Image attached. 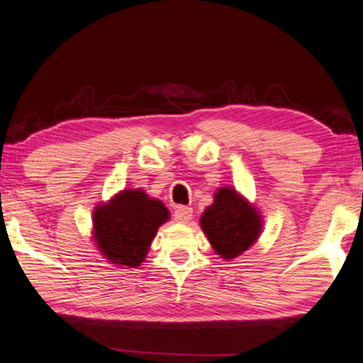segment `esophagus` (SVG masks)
Returning a JSON list of instances; mask_svg holds the SVG:
<instances>
[{
	"mask_svg": "<svg viewBox=\"0 0 363 363\" xmlns=\"http://www.w3.org/2000/svg\"><path fill=\"white\" fill-rule=\"evenodd\" d=\"M191 216H194V211H191V208H187V206H179V208L174 211V220L179 223L190 222Z\"/></svg>",
	"mask_w": 363,
	"mask_h": 363,
	"instance_id": "esophagus-1",
	"label": "esophagus"
}]
</instances>
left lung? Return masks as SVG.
<instances>
[{
    "mask_svg": "<svg viewBox=\"0 0 363 363\" xmlns=\"http://www.w3.org/2000/svg\"><path fill=\"white\" fill-rule=\"evenodd\" d=\"M200 225L216 253L223 259H233L257 242L262 218L236 190L220 187L214 203L203 212Z\"/></svg>",
    "mask_w": 363,
    "mask_h": 363,
    "instance_id": "8db88e82",
    "label": "left lung"
}]
</instances>
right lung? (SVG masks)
Wrapping results in <instances>:
<instances>
[{
  "label": "right lung",
  "mask_w": 363,
  "mask_h": 363,
  "mask_svg": "<svg viewBox=\"0 0 363 363\" xmlns=\"http://www.w3.org/2000/svg\"><path fill=\"white\" fill-rule=\"evenodd\" d=\"M92 216L94 240L104 257L111 264L138 267L169 211L143 190L127 189L99 204Z\"/></svg>",
  "instance_id": "add662e5"
}]
</instances>
